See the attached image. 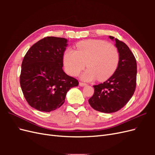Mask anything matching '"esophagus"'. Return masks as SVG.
Listing matches in <instances>:
<instances>
[{
    "label": "esophagus",
    "mask_w": 155,
    "mask_h": 155,
    "mask_svg": "<svg viewBox=\"0 0 155 155\" xmlns=\"http://www.w3.org/2000/svg\"><path fill=\"white\" fill-rule=\"evenodd\" d=\"M79 85H80L81 87H83V86L87 85V84L85 83H83V82H79Z\"/></svg>",
    "instance_id": "1"
}]
</instances>
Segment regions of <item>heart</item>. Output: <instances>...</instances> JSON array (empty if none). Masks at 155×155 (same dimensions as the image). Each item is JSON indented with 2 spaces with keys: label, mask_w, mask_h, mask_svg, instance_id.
Masks as SVG:
<instances>
[{
  "label": "heart",
  "mask_w": 155,
  "mask_h": 155,
  "mask_svg": "<svg viewBox=\"0 0 155 155\" xmlns=\"http://www.w3.org/2000/svg\"><path fill=\"white\" fill-rule=\"evenodd\" d=\"M120 54L118 48L110 43L99 39L80 41L76 50L68 48L63 55V63L67 72L77 76L86 67L82 79L87 81H104L113 74L118 67Z\"/></svg>",
  "instance_id": "1"
}]
</instances>
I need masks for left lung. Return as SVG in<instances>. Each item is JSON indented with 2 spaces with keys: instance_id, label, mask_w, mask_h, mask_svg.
<instances>
[{
  "instance_id": "1",
  "label": "left lung",
  "mask_w": 155,
  "mask_h": 155,
  "mask_svg": "<svg viewBox=\"0 0 155 155\" xmlns=\"http://www.w3.org/2000/svg\"><path fill=\"white\" fill-rule=\"evenodd\" d=\"M109 37L115 40L119 51L118 67L106 81L93 86L94 93L88 100L94 109L105 113L115 112L123 108L132 97L137 86V64L133 54L124 42Z\"/></svg>"
}]
</instances>
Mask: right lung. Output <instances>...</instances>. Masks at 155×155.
I'll use <instances>...</instances> for the list:
<instances>
[{"label": "right lung", "instance_id": "right-lung-1", "mask_svg": "<svg viewBox=\"0 0 155 155\" xmlns=\"http://www.w3.org/2000/svg\"><path fill=\"white\" fill-rule=\"evenodd\" d=\"M67 39L46 37L27 51L21 65L20 85L26 100L31 107L43 112L59 108L67 92L79 84L62 68Z\"/></svg>", "mask_w": 155, "mask_h": 155}]
</instances>
